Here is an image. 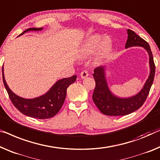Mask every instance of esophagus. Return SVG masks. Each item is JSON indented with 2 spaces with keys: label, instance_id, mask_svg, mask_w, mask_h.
<instances>
[{
  "label": "esophagus",
  "instance_id": "obj_1",
  "mask_svg": "<svg viewBox=\"0 0 160 160\" xmlns=\"http://www.w3.org/2000/svg\"><path fill=\"white\" fill-rule=\"evenodd\" d=\"M88 75H89V74H88V70H83L80 73V76L82 78H85L86 77H88Z\"/></svg>",
  "mask_w": 160,
  "mask_h": 160
}]
</instances>
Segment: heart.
<instances>
[{"mask_svg": "<svg viewBox=\"0 0 160 160\" xmlns=\"http://www.w3.org/2000/svg\"><path fill=\"white\" fill-rule=\"evenodd\" d=\"M102 37L100 35H93L90 37L89 39L87 40L85 44L81 49L80 53L82 56H88L90 55L94 52L95 49L96 48L98 45L101 41ZM111 46V41L108 39H105L102 42L101 47H100V54H103L108 51L110 48Z\"/></svg>", "mask_w": 160, "mask_h": 160, "instance_id": "1", "label": "heart"}]
</instances>
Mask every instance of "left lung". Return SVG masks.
Returning <instances> with one entry per match:
<instances>
[{
  "label": "left lung",
  "mask_w": 160,
  "mask_h": 160,
  "mask_svg": "<svg viewBox=\"0 0 160 160\" xmlns=\"http://www.w3.org/2000/svg\"><path fill=\"white\" fill-rule=\"evenodd\" d=\"M127 33L128 39L126 43V48L139 46L143 47L148 52L150 74L144 86L139 93L128 98H120L113 95L109 90L105 78L104 67L95 68L92 74L95 81L92 100L99 111L107 116H126L138 110L144 104L148 96L155 75V65L148 43L132 30L128 29Z\"/></svg>",
  "instance_id": "left-lung-1"
}]
</instances>
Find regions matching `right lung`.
Masks as SVG:
<instances>
[{"mask_svg":"<svg viewBox=\"0 0 160 160\" xmlns=\"http://www.w3.org/2000/svg\"><path fill=\"white\" fill-rule=\"evenodd\" d=\"M42 28H30L24 31H39ZM4 86L8 92L12 103L18 110L24 115L39 119H46L53 117L58 113L65 102L67 90L76 80L77 76L63 78L59 80L52 87L46 94L33 99H25L14 94L8 88L3 75V68H2Z\"/></svg>","mask_w":160,"mask_h":160,"instance_id":"right-lung-1","label":"right lung"}]
</instances>
